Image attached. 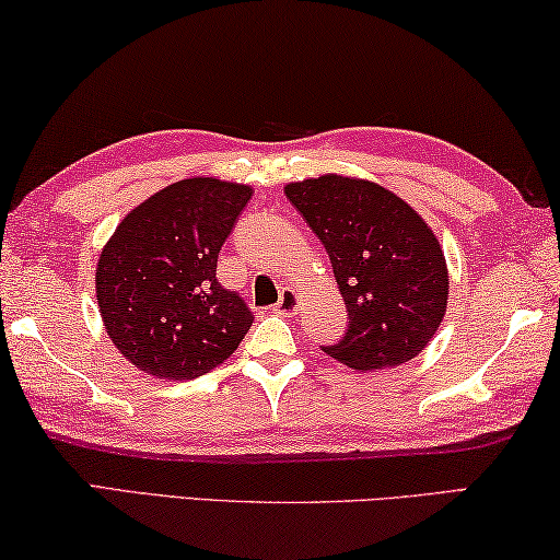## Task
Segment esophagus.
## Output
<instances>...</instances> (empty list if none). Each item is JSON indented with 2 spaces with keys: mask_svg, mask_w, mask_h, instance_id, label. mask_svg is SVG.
Returning a JSON list of instances; mask_svg holds the SVG:
<instances>
[{
  "mask_svg": "<svg viewBox=\"0 0 560 560\" xmlns=\"http://www.w3.org/2000/svg\"><path fill=\"white\" fill-rule=\"evenodd\" d=\"M299 306H301V294H299L296 289L287 287V289H281V294H279L277 306H273V312L291 316L294 312H299Z\"/></svg>",
  "mask_w": 560,
  "mask_h": 560,
  "instance_id": "esophagus-1",
  "label": "esophagus"
}]
</instances>
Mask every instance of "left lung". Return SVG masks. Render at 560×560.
<instances>
[{"label": "left lung", "instance_id": "1", "mask_svg": "<svg viewBox=\"0 0 560 560\" xmlns=\"http://www.w3.org/2000/svg\"><path fill=\"white\" fill-rule=\"evenodd\" d=\"M331 261L349 312L346 336L324 346L353 371L411 361L448 306V266L433 229L411 203L369 179L322 174L283 186Z\"/></svg>", "mask_w": 560, "mask_h": 560}]
</instances>
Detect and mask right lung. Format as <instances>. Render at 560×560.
<instances>
[{"instance_id": "1", "label": "right lung", "mask_w": 560, "mask_h": 560, "mask_svg": "<svg viewBox=\"0 0 560 560\" xmlns=\"http://www.w3.org/2000/svg\"><path fill=\"white\" fill-rule=\"evenodd\" d=\"M248 184L189 176L159 189L114 229L96 261V301L119 353L156 378L209 374L254 316L217 279L221 244L252 199Z\"/></svg>"}]
</instances>
